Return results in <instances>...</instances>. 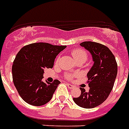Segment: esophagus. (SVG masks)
Wrapping results in <instances>:
<instances>
[{"instance_id": "34e87169", "label": "esophagus", "mask_w": 129, "mask_h": 129, "mask_svg": "<svg viewBox=\"0 0 129 129\" xmlns=\"http://www.w3.org/2000/svg\"><path fill=\"white\" fill-rule=\"evenodd\" d=\"M66 85H67V86L68 87V88H69L70 89H72V88H74V86H73V85H72V84H66Z\"/></svg>"}]
</instances>
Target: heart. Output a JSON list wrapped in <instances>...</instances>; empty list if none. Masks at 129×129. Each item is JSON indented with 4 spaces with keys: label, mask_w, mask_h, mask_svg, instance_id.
<instances>
[{
    "label": "heart",
    "mask_w": 129,
    "mask_h": 129,
    "mask_svg": "<svg viewBox=\"0 0 129 129\" xmlns=\"http://www.w3.org/2000/svg\"><path fill=\"white\" fill-rule=\"evenodd\" d=\"M71 54H72L73 59H75L76 62H85L88 59V54H87L86 52L83 49H81V48H76V49L73 50L71 52ZM75 76V74H67L66 78L68 79H72Z\"/></svg>",
    "instance_id": "1"
}]
</instances>
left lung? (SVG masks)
Returning <instances> with one entry per match:
<instances>
[{
	"label": "left lung",
	"instance_id": "obj_1",
	"mask_svg": "<svg viewBox=\"0 0 129 129\" xmlns=\"http://www.w3.org/2000/svg\"><path fill=\"white\" fill-rule=\"evenodd\" d=\"M80 45L89 51L94 63L87 73L90 90L80 88L81 95L73 100L84 108H92L102 104L110 95L117 74V64L113 54L105 45L85 41Z\"/></svg>",
	"mask_w": 129,
	"mask_h": 129
}]
</instances>
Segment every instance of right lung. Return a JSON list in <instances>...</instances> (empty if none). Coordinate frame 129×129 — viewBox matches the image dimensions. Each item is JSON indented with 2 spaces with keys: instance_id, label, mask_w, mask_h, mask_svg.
Returning <instances> with one entry per match:
<instances>
[{
  "instance_id": "1",
  "label": "right lung",
  "mask_w": 129,
  "mask_h": 129,
  "mask_svg": "<svg viewBox=\"0 0 129 129\" xmlns=\"http://www.w3.org/2000/svg\"><path fill=\"white\" fill-rule=\"evenodd\" d=\"M66 48V45L34 43L18 52L12 66L13 82L25 102L39 106L50 101L61 82L57 79L52 83L43 82L44 70L53 67L56 56Z\"/></svg>"
}]
</instances>
